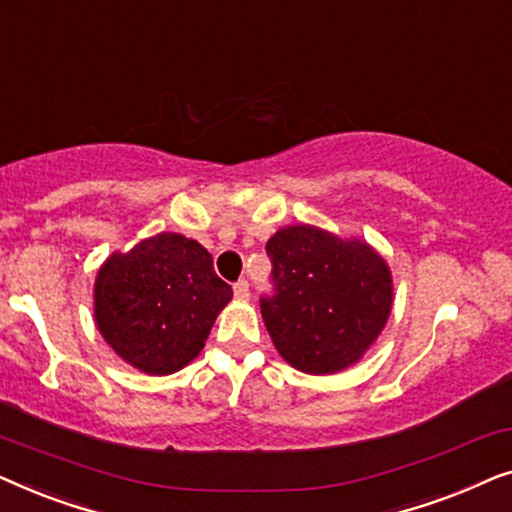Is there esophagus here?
I'll list each match as a JSON object with an SVG mask.
<instances>
[{
  "instance_id": "obj_1",
  "label": "esophagus",
  "mask_w": 512,
  "mask_h": 512,
  "mask_svg": "<svg viewBox=\"0 0 512 512\" xmlns=\"http://www.w3.org/2000/svg\"><path fill=\"white\" fill-rule=\"evenodd\" d=\"M233 291H235V298L247 300L249 298V282H247V279H240V282H235Z\"/></svg>"
}]
</instances>
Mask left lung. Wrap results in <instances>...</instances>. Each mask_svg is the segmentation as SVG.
<instances>
[{
  "mask_svg": "<svg viewBox=\"0 0 512 512\" xmlns=\"http://www.w3.org/2000/svg\"><path fill=\"white\" fill-rule=\"evenodd\" d=\"M275 293L261 314L277 352L293 368L331 375L368 352L391 312V272L361 240L314 226L277 230L265 244Z\"/></svg>",
  "mask_w": 512,
  "mask_h": 512,
  "instance_id": "obj_1",
  "label": "left lung"
}]
</instances>
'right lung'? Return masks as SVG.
<instances>
[{"instance_id":"right-lung-1","label":"right lung","mask_w":512,"mask_h":512,"mask_svg":"<svg viewBox=\"0 0 512 512\" xmlns=\"http://www.w3.org/2000/svg\"><path fill=\"white\" fill-rule=\"evenodd\" d=\"M230 298L202 244L160 233L107 258L95 279V321L123 361L170 375L200 354Z\"/></svg>"}]
</instances>
